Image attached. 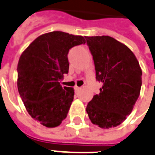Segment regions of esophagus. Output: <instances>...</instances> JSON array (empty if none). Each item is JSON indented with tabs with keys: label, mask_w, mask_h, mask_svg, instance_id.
<instances>
[{
	"label": "esophagus",
	"mask_w": 155,
	"mask_h": 155,
	"mask_svg": "<svg viewBox=\"0 0 155 155\" xmlns=\"http://www.w3.org/2000/svg\"><path fill=\"white\" fill-rule=\"evenodd\" d=\"M79 89H80V87H78V86H75L74 87V90H75V92H77V91H79Z\"/></svg>",
	"instance_id": "esophagus-1"
}]
</instances>
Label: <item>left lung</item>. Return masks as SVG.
Returning a JSON list of instances; mask_svg holds the SVG:
<instances>
[{
	"instance_id": "obj_1",
	"label": "left lung",
	"mask_w": 155,
	"mask_h": 155,
	"mask_svg": "<svg viewBox=\"0 0 155 155\" xmlns=\"http://www.w3.org/2000/svg\"><path fill=\"white\" fill-rule=\"evenodd\" d=\"M103 86L86 107L91 122L102 129L120 125L140 95L142 71L134 52L107 35L85 36Z\"/></svg>"
}]
</instances>
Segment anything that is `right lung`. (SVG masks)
<instances>
[{
    "instance_id": "right-lung-1",
    "label": "right lung",
    "mask_w": 155,
    "mask_h": 155,
    "mask_svg": "<svg viewBox=\"0 0 155 155\" xmlns=\"http://www.w3.org/2000/svg\"><path fill=\"white\" fill-rule=\"evenodd\" d=\"M83 36L62 31L41 35L21 53L18 64V89L29 115L48 128L60 125L74 100V90L60 81L69 73L68 53L85 44Z\"/></svg>"
}]
</instances>
